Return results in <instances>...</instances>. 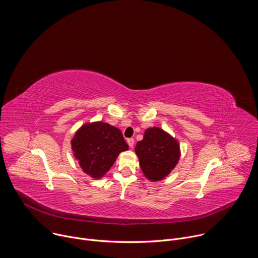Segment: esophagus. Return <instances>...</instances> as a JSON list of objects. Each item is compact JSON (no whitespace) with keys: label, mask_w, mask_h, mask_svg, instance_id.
I'll list each match as a JSON object with an SVG mask.
<instances>
[{"label":"esophagus","mask_w":258,"mask_h":258,"mask_svg":"<svg viewBox=\"0 0 258 258\" xmlns=\"http://www.w3.org/2000/svg\"><path fill=\"white\" fill-rule=\"evenodd\" d=\"M127 144H128V146H130V148H133L134 147V144H135V140L134 139H127Z\"/></svg>","instance_id":"34e87169"}]
</instances>
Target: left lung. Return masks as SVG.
Masks as SVG:
<instances>
[{
	"label": "left lung",
	"mask_w": 258,
	"mask_h": 258,
	"mask_svg": "<svg viewBox=\"0 0 258 258\" xmlns=\"http://www.w3.org/2000/svg\"><path fill=\"white\" fill-rule=\"evenodd\" d=\"M135 152L144 175L152 182L165 178L180 157L178 141L157 126L145 131L143 140L135 147Z\"/></svg>",
	"instance_id": "obj_1"
}]
</instances>
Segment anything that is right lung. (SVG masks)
Segmentation results:
<instances>
[{
	"instance_id": "obj_1",
	"label": "right lung",
	"mask_w": 258,
	"mask_h": 258,
	"mask_svg": "<svg viewBox=\"0 0 258 258\" xmlns=\"http://www.w3.org/2000/svg\"><path fill=\"white\" fill-rule=\"evenodd\" d=\"M70 143L83 171L95 179L103 177L118 155L128 150L120 130L104 121L86 122Z\"/></svg>"
}]
</instances>
